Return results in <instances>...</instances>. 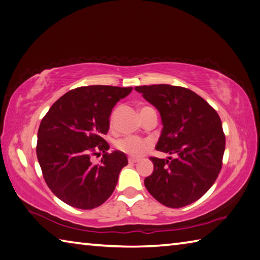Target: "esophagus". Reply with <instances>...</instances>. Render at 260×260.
<instances>
[{"mask_svg": "<svg viewBox=\"0 0 260 260\" xmlns=\"http://www.w3.org/2000/svg\"><path fill=\"white\" fill-rule=\"evenodd\" d=\"M140 161V159H138V158H133V157H129L128 158V162L129 164H136V162H139Z\"/></svg>", "mask_w": 260, "mask_h": 260, "instance_id": "1", "label": "esophagus"}]
</instances>
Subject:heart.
I'll use <instances>...</instances> for the list:
<instances>
[{"label": "heart", "instance_id": "obj_1", "mask_svg": "<svg viewBox=\"0 0 260 260\" xmlns=\"http://www.w3.org/2000/svg\"><path fill=\"white\" fill-rule=\"evenodd\" d=\"M114 116H111V122ZM151 142L148 139H142L139 136H125L116 141V148L132 157H140L145 153L150 148Z\"/></svg>", "mask_w": 260, "mask_h": 260}]
</instances>
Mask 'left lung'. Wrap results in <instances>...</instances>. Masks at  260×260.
Returning <instances> with one entry per match:
<instances>
[{
    "instance_id": "1",
    "label": "left lung",
    "mask_w": 260,
    "mask_h": 260,
    "mask_svg": "<svg viewBox=\"0 0 260 260\" xmlns=\"http://www.w3.org/2000/svg\"><path fill=\"white\" fill-rule=\"evenodd\" d=\"M157 108L162 131L155 149L176 158L151 157L153 173L144 185L155 200L181 208L205 194L223 165L225 134L216 110L191 89L167 84L136 86Z\"/></svg>"
}]
</instances>
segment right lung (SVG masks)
<instances>
[{
  "label": "right lung",
  "instance_id": "right-lung-1",
  "mask_svg": "<svg viewBox=\"0 0 260 260\" xmlns=\"http://www.w3.org/2000/svg\"><path fill=\"white\" fill-rule=\"evenodd\" d=\"M132 87L91 85L63 94L41 121L36 153L45 183L55 197L78 209L101 206L114 192L127 165L121 151L108 152L103 139L116 103ZM104 153L94 165L93 155Z\"/></svg>",
  "mask_w": 260,
  "mask_h": 260
}]
</instances>
